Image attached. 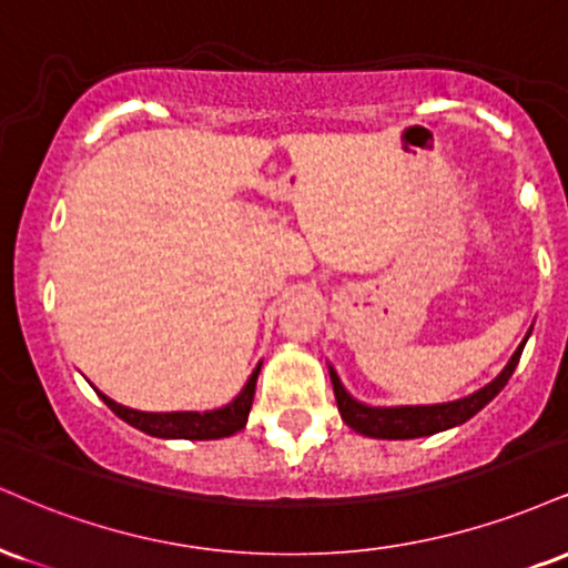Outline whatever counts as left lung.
Returning a JSON list of instances; mask_svg holds the SVG:
<instances>
[{"label":"left lung","mask_w":568,"mask_h":568,"mask_svg":"<svg viewBox=\"0 0 568 568\" xmlns=\"http://www.w3.org/2000/svg\"><path fill=\"white\" fill-rule=\"evenodd\" d=\"M529 333H526V338H529ZM524 344L518 346L514 357H510L508 365H505V371L497 375L491 384L479 388L476 394L466 396V399L447 402V405L367 407L346 394V388L341 386L336 371L331 367V381H333V392H336L338 413L341 418L346 420V426H352L357 434L373 436V439H415V436H432V434L444 432V428L460 426V423L474 418L484 405H489V402L503 392V386L508 384V378L516 371L518 359H521Z\"/></svg>","instance_id":"8db88e82"}]
</instances>
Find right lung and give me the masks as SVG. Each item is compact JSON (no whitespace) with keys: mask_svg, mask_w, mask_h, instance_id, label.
<instances>
[{"mask_svg":"<svg viewBox=\"0 0 568 568\" xmlns=\"http://www.w3.org/2000/svg\"><path fill=\"white\" fill-rule=\"evenodd\" d=\"M258 371H262V365H256L248 384H245L243 392L227 407L211 409V413H140V409L115 405L105 394L100 396L121 420H126L129 426L140 428V432L150 436H161V439H222V436L241 432L245 420H248L251 405H254Z\"/></svg>","mask_w":568,"mask_h":568,"instance_id":"add662e5","label":"right lung"}]
</instances>
